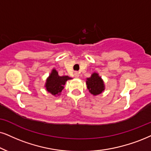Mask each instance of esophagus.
<instances>
[{
  "mask_svg": "<svg viewBox=\"0 0 151 151\" xmlns=\"http://www.w3.org/2000/svg\"><path fill=\"white\" fill-rule=\"evenodd\" d=\"M74 76L75 78H79V73L78 72H75L74 74Z\"/></svg>",
  "mask_w": 151,
  "mask_h": 151,
  "instance_id": "34e87169",
  "label": "esophagus"
}]
</instances>
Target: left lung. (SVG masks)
<instances>
[{"label":"left lung","mask_w":151,"mask_h":151,"mask_svg":"<svg viewBox=\"0 0 151 151\" xmlns=\"http://www.w3.org/2000/svg\"><path fill=\"white\" fill-rule=\"evenodd\" d=\"M86 83L89 92L94 96L101 94L105 90L104 82L98 72H93L91 77L86 78Z\"/></svg>","instance_id":"obj_1"}]
</instances>
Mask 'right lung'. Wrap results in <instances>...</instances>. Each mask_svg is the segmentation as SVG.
Returning a JSON list of instances; mask_svg holds the SVG:
<instances>
[{
	"mask_svg": "<svg viewBox=\"0 0 151 151\" xmlns=\"http://www.w3.org/2000/svg\"><path fill=\"white\" fill-rule=\"evenodd\" d=\"M70 79L72 78L68 76H59L57 70L53 68L46 80L45 84L46 91L55 97L60 96L67 81Z\"/></svg>",
	"mask_w": 151,
	"mask_h": 151,
	"instance_id": "add662e5",
	"label": "right lung"
}]
</instances>
